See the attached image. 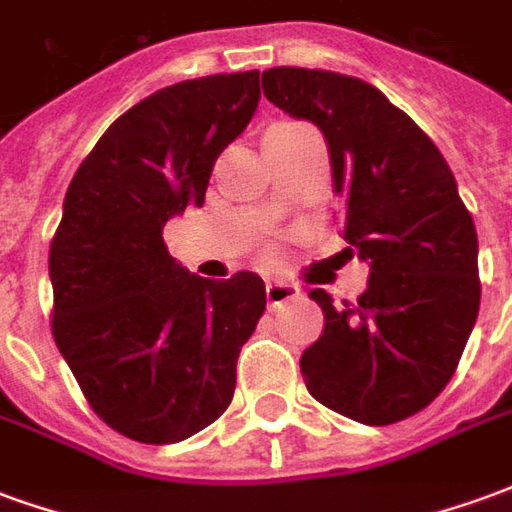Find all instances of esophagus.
<instances>
[{
  "label": "esophagus",
  "mask_w": 512,
  "mask_h": 512,
  "mask_svg": "<svg viewBox=\"0 0 512 512\" xmlns=\"http://www.w3.org/2000/svg\"><path fill=\"white\" fill-rule=\"evenodd\" d=\"M266 299L268 304L277 310V307H282V304H288V301H296L301 299V288L299 285H290V282H268L266 285Z\"/></svg>",
  "instance_id": "1"
}]
</instances>
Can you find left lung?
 Segmentation results:
<instances>
[{
    "label": "left lung",
    "instance_id": "left-lung-1",
    "mask_svg": "<svg viewBox=\"0 0 512 512\" xmlns=\"http://www.w3.org/2000/svg\"><path fill=\"white\" fill-rule=\"evenodd\" d=\"M263 93L321 128L343 197V238L370 266L367 290L334 304L301 354L310 395L362 425L417 414L447 386L480 310L477 230L430 136L378 87L310 68L263 71Z\"/></svg>",
    "mask_w": 512,
    "mask_h": 512
}]
</instances>
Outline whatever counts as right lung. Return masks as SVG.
<instances>
[{"label":"right lung","instance_id":"1","mask_svg":"<svg viewBox=\"0 0 512 512\" xmlns=\"http://www.w3.org/2000/svg\"><path fill=\"white\" fill-rule=\"evenodd\" d=\"M260 101V71L189 79L131 106L76 169L51 241L54 340L109 428L175 444L235 392V362L266 310L252 271L189 274L164 224L202 208L213 161Z\"/></svg>","mask_w":512,"mask_h":512}]
</instances>
